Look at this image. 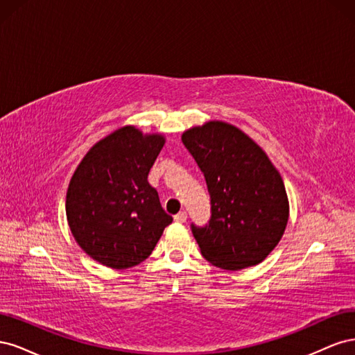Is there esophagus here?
<instances>
[{
    "label": "esophagus",
    "mask_w": 355,
    "mask_h": 355,
    "mask_svg": "<svg viewBox=\"0 0 355 355\" xmlns=\"http://www.w3.org/2000/svg\"><path fill=\"white\" fill-rule=\"evenodd\" d=\"M187 218H188L187 211H180V213H178L176 216H175V220H176L178 223H185V222H187Z\"/></svg>",
    "instance_id": "obj_1"
}]
</instances>
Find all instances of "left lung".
<instances>
[{"label": "left lung", "instance_id": "obj_1", "mask_svg": "<svg viewBox=\"0 0 355 355\" xmlns=\"http://www.w3.org/2000/svg\"><path fill=\"white\" fill-rule=\"evenodd\" d=\"M206 178L211 218L192 225L201 254L239 271L261 263L280 243L288 220L283 178L263 149L230 123L211 120L182 133Z\"/></svg>", "mask_w": 355, "mask_h": 355}]
</instances>
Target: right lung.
I'll return each instance as SVG.
<instances>
[{"label": "right lung", "mask_w": 355, "mask_h": 355, "mask_svg": "<svg viewBox=\"0 0 355 355\" xmlns=\"http://www.w3.org/2000/svg\"><path fill=\"white\" fill-rule=\"evenodd\" d=\"M164 144L161 133L124 125L94 144L75 168L67 219L75 241L93 261L112 270L136 266L173 220L148 182Z\"/></svg>", "instance_id": "1"}]
</instances>
